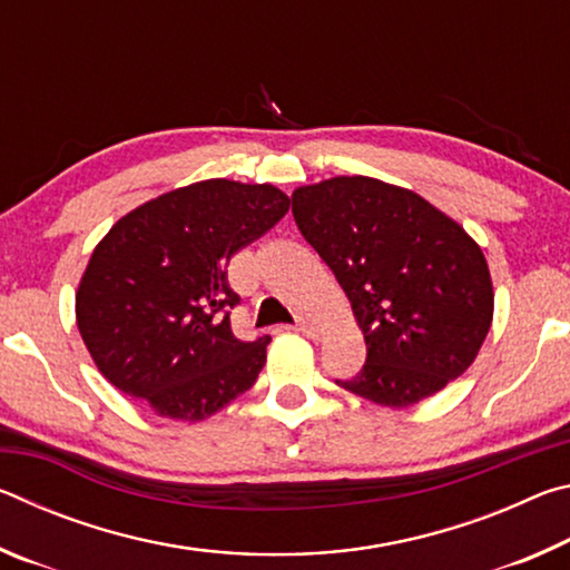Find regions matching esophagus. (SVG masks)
<instances>
[{"label":"esophagus","instance_id":"obj_1","mask_svg":"<svg viewBox=\"0 0 570 570\" xmlns=\"http://www.w3.org/2000/svg\"><path fill=\"white\" fill-rule=\"evenodd\" d=\"M294 330L302 332L304 336H312V340H314V336H320V330H316V326L312 322H306V320H298Z\"/></svg>","mask_w":570,"mask_h":570}]
</instances>
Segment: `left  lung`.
<instances>
[{"instance_id":"obj_1","label":"left lung","mask_w":570,"mask_h":570,"mask_svg":"<svg viewBox=\"0 0 570 570\" xmlns=\"http://www.w3.org/2000/svg\"><path fill=\"white\" fill-rule=\"evenodd\" d=\"M294 220L350 298L366 362L336 384L404 410L475 362L493 324V278L465 228L410 188L336 176L292 193Z\"/></svg>"}]
</instances>
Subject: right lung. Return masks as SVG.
Instances as JSON below:
<instances>
[{"mask_svg": "<svg viewBox=\"0 0 570 570\" xmlns=\"http://www.w3.org/2000/svg\"><path fill=\"white\" fill-rule=\"evenodd\" d=\"M272 183L198 180L125 214L75 294L77 330L112 387L158 417L200 422L256 382L266 344L230 332L228 262L286 216Z\"/></svg>", "mask_w": 570, "mask_h": 570, "instance_id": "1", "label": "right lung"}]
</instances>
